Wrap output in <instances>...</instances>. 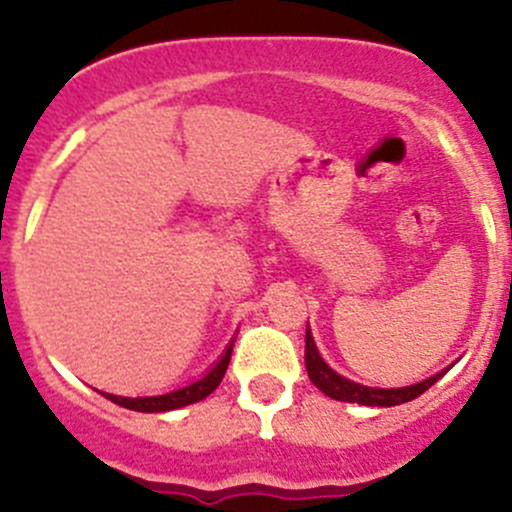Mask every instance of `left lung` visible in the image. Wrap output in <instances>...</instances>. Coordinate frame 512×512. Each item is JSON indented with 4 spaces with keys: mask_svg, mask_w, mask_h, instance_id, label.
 Masks as SVG:
<instances>
[{
    "mask_svg": "<svg viewBox=\"0 0 512 512\" xmlns=\"http://www.w3.org/2000/svg\"><path fill=\"white\" fill-rule=\"evenodd\" d=\"M304 364H307V374L312 379V384L317 386L322 394H327L329 399L337 401H349V404H361V406H399L406 404V401L416 399L423 391L431 389L448 369L438 371L431 379H423L418 384L401 386V389H374V386L356 384V381L344 379L342 374L332 369L327 361L322 359L317 352V344H314L312 332H307V339H304Z\"/></svg>",
    "mask_w": 512,
    "mask_h": 512,
    "instance_id": "8db88e82",
    "label": "left lung"
}]
</instances>
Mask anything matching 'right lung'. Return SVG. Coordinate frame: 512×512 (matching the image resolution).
<instances>
[{"instance_id":"obj_1","label":"right lung","mask_w":512,"mask_h":512,"mask_svg":"<svg viewBox=\"0 0 512 512\" xmlns=\"http://www.w3.org/2000/svg\"><path fill=\"white\" fill-rule=\"evenodd\" d=\"M230 354H232V344H227V349L223 352V356H220V359L215 361L213 366H210L208 374L200 376V379L193 381V384L183 386V389L170 391V394L136 396V399H131V396L106 394V391H101V394L106 396L108 401H113V404L123 406V409L143 411V414H163V411L183 409V406L195 404V401H203L205 396H210L215 389H218L220 381H223V376H225V371H227V364H230Z\"/></svg>"}]
</instances>
